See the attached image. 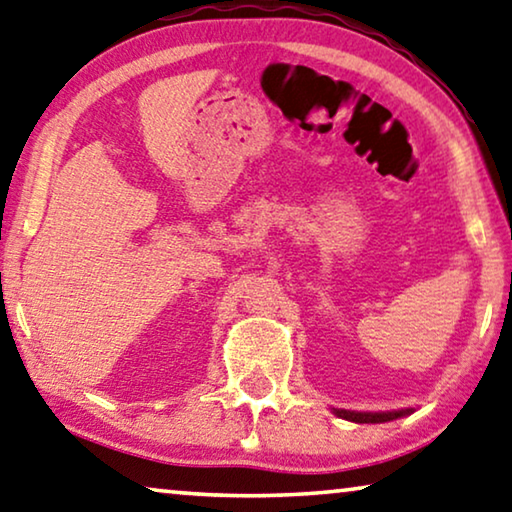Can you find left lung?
<instances>
[{"label":"left lung","mask_w":512,"mask_h":512,"mask_svg":"<svg viewBox=\"0 0 512 512\" xmlns=\"http://www.w3.org/2000/svg\"><path fill=\"white\" fill-rule=\"evenodd\" d=\"M335 416L345 418L352 423H388L395 418L414 414V409H398V411H349V409H333Z\"/></svg>","instance_id":"obj_1"}]
</instances>
